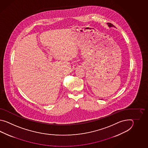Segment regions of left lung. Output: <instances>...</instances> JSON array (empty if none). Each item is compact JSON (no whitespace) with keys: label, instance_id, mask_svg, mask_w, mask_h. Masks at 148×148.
<instances>
[{"label":"left lung","instance_id":"left-lung-1","mask_svg":"<svg viewBox=\"0 0 148 148\" xmlns=\"http://www.w3.org/2000/svg\"><path fill=\"white\" fill-rule=\"evenodd\" d=\"M107 25H108V27H115L112 24H111V23H107Z\"/></svg>","mask_w":148,"mask_h":148}]
</instances>
